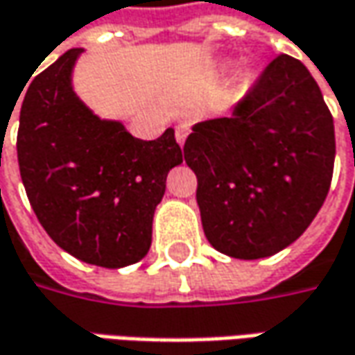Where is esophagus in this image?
Wrapping results in <instances>:
<instances>
[{
    "instance_id": "34e87169",
    "label": "esophagus",
    "mask_w": 355,
    "mask_h": 355,
    "mask_svg": "<svg viewBox=\"0 0 355 355\" xmlns=\"http://www.w3.org/2000/svg\"><path fill=\"white\" fill-rule=\"evenodd\" d=\"M187 135H189V125H187V123H180V125H177V129H175V137H177L178 145H184Z\"/></svg>"
}]
</instances>
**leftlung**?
<instances>
[{"mask_svg": "<svg viewBox=\"0 0 355 355\" xmlns=\"http://www.w3.org/2000/svg\"><path fill=\"white\" fill-rule=\"evenodd\" d=\"M334 121L306 67L277 56L232 116L184 143L210 245L236 259L285 250L322 208L334 171Z\"/></svg>", "mask_w": 355, "mask_h": 355, "instance_id": "8db88e82", "label": "left lung"}]
</instances>
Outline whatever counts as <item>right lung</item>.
<instances>
[{"instance_id":"add662e5","label":"right lung","mask_w":355,"mask_h":355,"mask_svg":"<svg viewBox=\"0 0 355 355\" xmlns=\"http://www.w3.org/2000/svg\"><path fill=\"white\" fill-rule=\"evenodd\" d=\"M82 53L70 49L29 84L19 116V171L58 248L80 261L119 269L151 248L155 208L182 151L173 128L143 141L121 121L96 116L72 88Z\"/></svg>"}]
</instances>
